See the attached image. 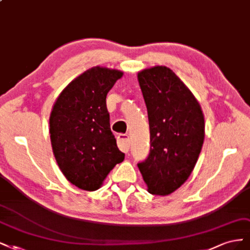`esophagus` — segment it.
<instances>
[{
  "instance_id": "1",
  "label": "esophagus",
  "mask_w": 250,
  "mask_h": 250,
  "mask_svg": "<svg viewBox=\"0 0 250 250\" xmlns=\"http://www.w3.org/2000/svg\"><path fill=\"white\" fill-rule=\"evenodd\" d=\"M130 137L127 134H119L117 136L118 147L125 152H127L128 148H130Z\"/></svg>"
}]
</instances>
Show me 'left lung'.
Wrapping results in <instances>:
<instances>
[{
    "instance_id": "left-lung-1",
    "label": "left lung",
    "mask_w": 250,
    "mask_h": 250,
    "mask_svg": "<svg viewBox=\"0 0 250 250\" xmlns=\"http://www.w3.org/2000/svg\"><path fill=\"white\" fill-rule=\"evenodd\" d=\"M137 77L150 133L149 155L138 168L147 191L165 196L194 169L205 140V117L195 96L170 68L152 66Z\"/></svg>"
}]
</instances>
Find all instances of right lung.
<instances>
[{
    "label": "right lung",
    "mask_w": 250,
    "mask_h": 250,
    "mask_svg": "<svg viewBox=\"0 0 250 250\" xmlns=\"http://www.w3.org/2000/svg\"><path fill=\"white\" fill-rule=\"evenodd\" d=\"M124 72L94 66L64 88L50 115V137L61 172L86 191L102 187L109 172L123 162L110 128L106 98Z\"/></svg>",
    "instance_id": "obj_1"
}]
</instances>
